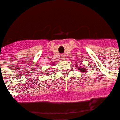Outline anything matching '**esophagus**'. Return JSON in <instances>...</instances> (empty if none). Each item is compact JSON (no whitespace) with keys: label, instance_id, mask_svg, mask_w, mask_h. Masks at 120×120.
I'll return each instance as SVG.
<instances>
[{"label":"esophagus","instance_id":"1","mask_svg":"<svg viewBox=\"0 0 120 120\" xmlns=\"http://www.w3.org/2000/svg\"><path fill=\"white\" fill-rule=\"evenodd\" d=\"M61 58L63 59V60H65L66 59V57L64 54H61Z\"/></svg>","mask_w":120,"mask_h":120}]
</instances>
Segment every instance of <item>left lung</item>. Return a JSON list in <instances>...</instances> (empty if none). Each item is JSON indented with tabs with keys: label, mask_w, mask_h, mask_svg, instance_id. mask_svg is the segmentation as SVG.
Returning <instances> with one entry per match:
<instances>
[{
	"label": "left lung",
	"mask_w": 120,
	"mask_h": 120,
	"mask_svg": "<svg viewBox=\"0 0 120 120\" xmlns=\"http://www.w3.org/2000/svg\"><path fill=\"white\" fill-rule=\"evenodd\" d=\"M76 67H78L77 66H75ZM77 69L79 70H80V72H81V73H84V72H87V71H86V69L84 68V67H78Z\"/></svg>",
	"instance_id": "left-lung-1"
}]
</instances>
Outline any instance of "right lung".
I'll return each instance as SVG.
<instances>
[{
    "label": "right lung",
    "instance_id": "right-lung-1",
    "mask_svg": "<svg viewBox=\"0 0 120 120\" xmlns=\"http://www.w3.org/2000/svg\"><path fill=\"white\" fill-rule=\"evenodd\" d=\"M53 65H54V64H53Z\"/></svg>",
    "mask_w": 120,
    "mask_h": 120
}]
</instances>
